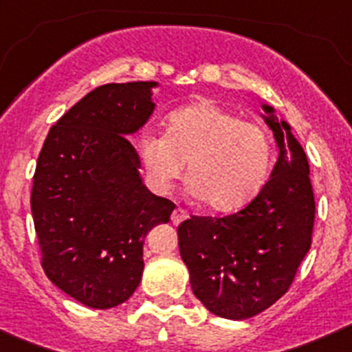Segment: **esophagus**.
Listing matches in <instances>:
<instances>
[{"label":"esophagus","instance_id":"34e87169","mask_svg":"<svg viewBox=\"0 0 352 352\" xmlns=\"http://www.w3.org/2000/svg\"><path fill=\"white\" fill-rule=\"evenodd\" d=\"M186 217H188V213H186V211L183 210V208H176V210H174L173 213H170V220H173L174 226H178L179 222H183V220H185Z\"/></svg>","mask_w":352,"mask_h":352}]
</instances>
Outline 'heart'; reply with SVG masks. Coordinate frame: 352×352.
Wrapping results in <instances>:
<instances>
[{
	"mask_svg": "<svg viewBox=\"0 0 352 352\" xmlns=\"http://www.w3.org/2000/svg\"><path fill=\"white\" fill-rule=\"evenodd\" d=\"M139 155L151 185L167 190L188 170V190L214 211L247 204L268 176L273 144L268 132L210 102L169 114L166 133L144 130Z\"/></svg>",
	"mask_w": 352,
	"mask_h": 352,
	"instance_id": "1",
	"label": "heart"
}]
</instances>
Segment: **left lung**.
Returning a JSON list of instances; mask_svg holds the SVG:
<instances>
[{
  "mask_svg": "<svg viewBox=\"0 0 352 352\" xmlns=\"http://www.w3.org/2000/svg\"><path fill=\"white\" fill-rule=\"evenodd\" d=\"M278 160L272 178L243 210L179 223L178 245L197 300L226 319H248L270 309L291 287L312 245L316 201L309 160L285 121L263 105Z\"/></svg>",
  "mask_w": 352,
  "mask_h": 352,
  "instance_id": "8db88e82",
  "label": "left lung"
}]
</instances>
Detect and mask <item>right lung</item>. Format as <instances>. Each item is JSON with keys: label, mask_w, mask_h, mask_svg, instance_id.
Segmentation results:
<instances>
[{"label": "right lung", "mask_w": 352, "mask_h": 352, "mask_svg": "<svg viewBox=\"0 0 352 352\" xmlns=\"http://www.w3.org/2000/svg\"><path fill=\"white\" fill-rule=\"evenodd\" d=\"M157 82L104 84L49 130L36 162L31 213L42 268L68 296L113 309L141 282L142 245L176 206L142 185L126 135L153 113Z\"/></svg>", "instance_id": "obj_1"}]
</instances>
